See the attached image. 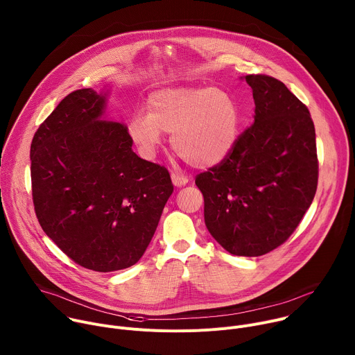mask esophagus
I'll return each mask as SVG.
<instances>
[{
    "label": "esophagus",
    "instance_id": "obj_1",
    "mask_svg": "<svg viewBox=\"0 0 355 355\" xmlns=\"http://www.w3.org/2000/svg\"><path fill=\"white\" fill-rule=\"evenodd\" d=\"M171 181L175 187H184L188 184V178L182 174H178V173H171Z\"/></svg>",
    "mask_w": 355,
    "mask_h": 355
}]
</instances>
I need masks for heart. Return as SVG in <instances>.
Returning a JSON list of instances; mask_svg holds the SVG:
<instances>
[{
    "mask_svg": "<svg viewBox=\"0 0 355 355\" xmlns=\"http://www.w3.org/2000/svg\"><path fill=\"white\" fill-rule=\"evenodd\" d=\"M240 125L236 99L215 87H167L151 92L147 112L135 114L128 132L146 157H153L162 132L171 147L193 167H212L233 148Z\"/></svg>",
    "mask_w": 355,
    "mask_h": 355,
    "instance_id": "obj_1",
    "label": "heart"
}]
</instances>
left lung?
<instances>
[{"mask_svg":"<svg viewBox=\"0 0 355 355\" xmlns=\"http://www.w3.org/2000/svg\"><path fill=\"white\" fill-rule=\"evenodd\" d=\"M244 78L254 98V123L195 184L212 237L230 254L259 257L285 243L309 209L319 162L306 105L274 77Z\"/></svg>","mask_w":355,"mask_h":355,"instance_id":"1","label":"left lung"}]
</instances>
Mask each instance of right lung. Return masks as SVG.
I'll list each match as a JSON object with an SVG mask.
<instances>
[{
	"mask_svg": "<svg viewBox=\"0 0 355 355\" xmlns=\"http://www.w3.org/2000/svg\"><path fill=\"white\" fill-rule=\"evenodd\" d=\"M105 94H69L31 144L37 220L78 266L111 272L136 264L174 191L166 167L140 159L128 128L103 121Z\"/></svg>",
	"mask_w": 355,
	"mask_h": 355,
	"instance_id": "add662e5",
	"label": "right lung"
}]
</instances>
